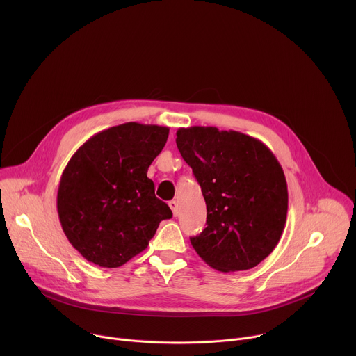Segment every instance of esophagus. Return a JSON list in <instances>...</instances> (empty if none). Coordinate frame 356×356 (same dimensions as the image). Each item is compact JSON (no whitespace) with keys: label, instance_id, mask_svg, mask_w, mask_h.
<instances>
[{"label":"esophagus","instance_id":"34e87169","mask_svg":"<svg viewBox=\"0 0 356 356\" xmlns=\"http://www.w3.org/2000/svg\"><path fill=\"white\" fill-rule=\"evenodd\" d=\"M169 207L172 209V211H173V216H175V217H177V216H179V210H177V201H175V200L169 201Z\"/></svg>","mask_w":356,"mask_h":356}]
</instances>
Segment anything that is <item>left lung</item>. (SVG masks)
Segmentation results:
<instances>
[{
  "label": "left lung",
  "mask_w": 356,
  "mask_h": 356,
  "mask_svg": "<svg viewBox=\"0 0 356 356\" xmlns=\"http://www.w3.org/2000/svg\"><path fill=\"white\" fill-rule=\"evenodd\" d=\"M207 206V227L190 242L220 272L248 270L268 258L287 217V183L272 150L259 139L216 127L176 132Z\"/></svg>",
  "instance_id": "1"
}]
</instances>
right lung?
<instances>
[{"label":"right lung","mask_w":356,"mask_h":356,"mask_svg":"<svg viewBox=\"0 0 356 356\" xmlns=\"http://www.w3.org/2000/svg\"><path fill=\"white\" fill-rule=\"evenodd\" d=\"M169 136L168 127L127 122L86 140L65 168L58 213L81 257L118 268L145 250L162 220L172 218L146 173Z\"/></svg>","instance_id":"add662e5"}]
</instances>
